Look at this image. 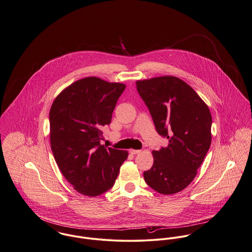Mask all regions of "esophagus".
Here are the masks:
<instances>
[{
	"mask_svg": "<svg viewBox=\"0 0 252 252\" xmlns=\"http://www.w3.org/2000/svg\"><path fill=\"white\" fill-rule=\"evenodd\" d=\"M141 152V150H138V149H130L129 150V153L130 154H138V153H140Z\"/></svg>",
	"mask_w": 252,
	"mask_h": 252,
	"instance_id": "1",
	"label": "esophagus"
}]
</instances>
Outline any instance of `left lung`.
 <instances>
[{"instance_id":"8db88e82","label":"left lung","mask_w":252,"mask_h":252,"mask_svg":"<svg viewBox=\"0 0 252 252\" xmlns=\"http://www.w3.org/2000/svg\"><path fill=\"white\" fill-rule=\"evenodd\" d=\"M157 132L166 148L153 150V165L144 172L148 186L169 195L186 189L197 174L211 144L212 119L207 104L190 86L173 76L136 82Z\"/></svg>"}]
</instances>
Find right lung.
Segmentation results:
<instances>
[{"label": "right lung", "mask_w": 252, "mask_h": 252, "mask_svg": "<svg viewBox=\"0 0 252 252\" xmlns=\"http://www.w3.org/2000/svg\"><path fill=\"white\" fill-rule=\"evenodd\" d=\"M125 89L124 84L88 77L63 89L51 105V149L77 192L94 197L109 190L128 156L126 150L100 144L101 129L110 124Z\"/></svg>", "instance_id": "obj_1"}]
</instances>
